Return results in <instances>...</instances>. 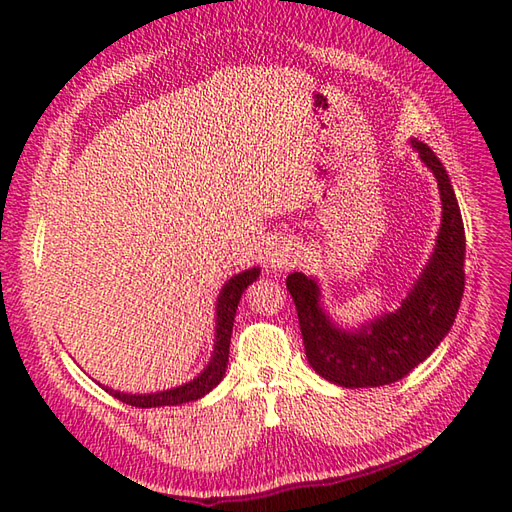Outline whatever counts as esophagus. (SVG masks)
I'll return each mask as SVG.
<instances>
[{
	"mask_svg": "<svg viewBox=\"0 0 512 512\" xmlns=\"http://www.w3.org/2000/svg\"><path fill=\"white\" fill-rule=\"evenodd\" d=\"M294 260H297V252H294L292 243H277L273 250L269 252V258H267V265L269 269L273 271H286L294 265Z\"/></svg>",
	"mask_w": 512,
	"mask_h": 512,
	"instance_id": "1",
	"label": "esophagus"
}]
</instances>
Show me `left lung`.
<instances>
[{"instance_id": "left-lung-1", "label": "left lung", "mask_w": 512, "mask_h": 512, "mask_svg": "<svg viewBox=\"0 0 512 512\" xmlns=\"http://www.w3.org/2000/svg\"><path fill=\"white\" fill-rule=\"evenodd\" d=\"M410 145L438 181L442 222L425 269L395 312L359 329H342L324 309L316 277L299 271L286 277L309 365L324 380L346 389L384 386L408 376L451 331L466 288V232L451 179L425 143L410 138Z\"/></svg>"}]
</instances>
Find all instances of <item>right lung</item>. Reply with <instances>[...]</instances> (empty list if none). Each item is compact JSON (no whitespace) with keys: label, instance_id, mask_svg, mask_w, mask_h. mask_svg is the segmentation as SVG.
<instances>
[{"label":"right lung","instance_id":"add662e5","mask_svg":"<svg viewBox=\"0 0 512 512\" xmlns=\"http://www.w3.org/2000/svg\"><path fill=\"white\" fill-rule=\"evenodd\" d=\"M260 275V267L241 271L237 275H232L230 280L222 286V292L218 297V303H215V339H213V354L207 363V367L200 371L196 378L190 382H185L181 386H175V389H166V391H156V393H141V395H132V393H123L108 389V386H100L117 397L119 401L134 408H162V406H181L188 404V401H196L200 397H205L211 389L218 386L226 374V365H228V348H230V335H232V322H235L237 316V305L241 301V294L245 288L252 282H256V277Z\"/></svg>","mask_w":512,"mask_h":512}]
</instances>
